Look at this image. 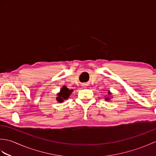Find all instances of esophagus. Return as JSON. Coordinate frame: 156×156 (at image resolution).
<instances>
[{
	"mask_svg": "<svg viewBox=\"0 0 156 156\" xmlns=\"http://www.w3.org/2000/svg\"><path fill=\"white\" fill-rule=\"evenodd\" d=\"M82 87H87V84H82Z\"/></svg>",
	"mask_w": 156,
	"mask_h": 156,
	"instance_id": "34e87169",
	"label": "esophagus"
}]
</instances>
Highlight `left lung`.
<instances>
[{"label": "left lung", "mask_w": 156, "mask_h": 156, "mask_svg": "<svg viewBox=\"0 0 156 156\" xmlns=\"http://www.w3.org/2000/svg\"><path fill=\"white\" fill-rule=\"evenodd\" d=\"M108 95H111V92L110 91H108ZM110 98H109V97H106V98H105V100H106V101H109V100H110Z\"/></svg>", "instance_id": "1"}]
</instances>
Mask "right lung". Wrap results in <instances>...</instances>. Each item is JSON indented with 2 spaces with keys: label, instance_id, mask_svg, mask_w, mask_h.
<instances>
[{
  "label": "right lung",
  "instance_id": "right-lung-1",
  "mask_svg": "<svg viewBox=\"0 0 156 156\" xmlns=\"http://www.w3.org/2000/svg\"><path fill=\"white\" fill-rule=\"evenodd\" d=\"M72 92L73 90H69L66 86H64L60 90V92L58 94V97L56 98L57 101L59 102H64V100H66L69 98V95L72 94Z\"/></svg>",
  "mask_w": 156,
  "mask_h": 156
}]
</instances>
